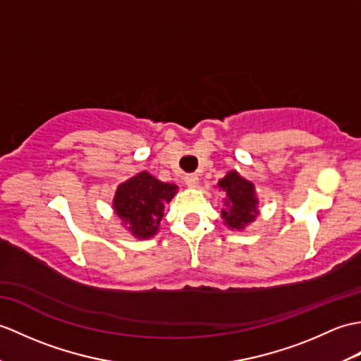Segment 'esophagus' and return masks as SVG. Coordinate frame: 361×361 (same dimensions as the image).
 <instances>
[{
    "mask_svg": "<svg viewBox=\"0 0 361 361\" xmlns=\"http://www.w3.org/2000/svg\"><path fill=\"white\" fill-rule=\"evenodd\" d=\"M184 181H186V184H188L189 188H197V184H198V175L189 173V175H186V177H184Z\"/></svg>",
    "mask_w": 361,
    "mask_h": 361,
    "instance_id": "esophagus-1",
    "label": "esophagus"
}]
</instances>
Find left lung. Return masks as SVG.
Here are the masks:
<instances>
[{
	"label": "left lung",
	"mask_w": 361,
	"mask_h": 361,
	"mask_svg": "<svg viewBox=\"0 0 361 361\" xmlns=\"http://www.w3.org/2000/svg\"><path fill=\"white\" fill-rule=\"evenodd\" d=\"M219 188L226 192V200L221 209L224 223L233 229H243L250 221L255 220L257 198L254 184L241 178L237 172H229L220 180Z\"/></svg>",
	"instance_id": "8db88e82"
}]
</instances>
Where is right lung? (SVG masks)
I'll use <instances>...</instances> for the list:
<instances>
[{
  "label": "right lung",
  "instance_id": "1",
  "mask_svg": "<svg viewBox=\"0 0 361 361\" xmlns=\"http://www.w3.org/2000/svg\"><path fill=\"white\" fill-rule=\"evenodd\" d=\"M177 194V186L161 183L147 172L120 184L114 198L116 215L138 238H149L158 231L164 204Z\"/></svg>",
  "mask_w": 361,
  "mask_h": 361
}]
</instances>
